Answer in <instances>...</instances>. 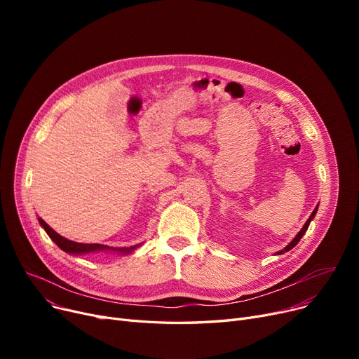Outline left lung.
Segmentation results:
<instances>
[{"instance_id":"1","label":"left lung","mask_w":359,"mask_h":359,"mask_svg":"<svg viewBox=\"0 0 359 359\" xmlns=\"http://www.w3.org/2000/svg\"><path fill=\"white\" fill-rule=\"evenodd\" d=\"M316 212H317V206H316V210L311 212V215H310V218L307 219V222L304 224V227L303 229H301V231L295 236V238L288 244V246L284 249V250H280V252H278V255H280V253H284V252H288V250H291L292 248H295L297 246V243L301 240V237H303L304 236V233L307 231V229H309V225H310V221L314 218V215H316Z\"/></svg>"}]
</instances>
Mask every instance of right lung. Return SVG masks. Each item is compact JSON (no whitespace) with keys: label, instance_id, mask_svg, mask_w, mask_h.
<instances>
[{"label":"right lung","instance_id":"obj_1","mask_svg":"<svg viewBox=\"0 0 359 359\" xmlns=\"http://www.w3.org/2000/svg\"><path fill=\"white\" fill-rule=\"evenodd\" d=\"M39 222H41L42 227L45 229V231L48 233V236L55 241L56 246H58L61 250H64V252H67V253H77V255H81V253H90V252H97V250H109V246H104V244H96V243L87 244V243H75V241L67 240V238H64L62 236H60L58 233H55L42 218H39ZM135 248H137V246H135ZM135 248L118 249V252L129 253V252H132V249H135ZM111 250H116V249H111Z\"/></svg>","mask_w":359,"mask_h":359}]
</instances>
